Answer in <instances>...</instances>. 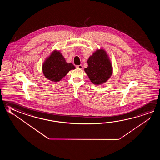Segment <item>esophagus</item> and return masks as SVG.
I'll return each instance as SVG.
<instances>
[{
  "label": "esophagus",
  "mask_w": 160,
  "mask_h": 160,
  "mask_svg": "<svg viewBox=\"0 0 160 160\" xmlns=\"http://www.w3.org/2000/svg\"><path fill=\"white\" fill-rule=\"evenodd\" d=\"M76 68H79V69H82V66L81 65H77L76 66Z\"/></svg>",
  "instance_id": "esophagus-1"
}]
</instances>
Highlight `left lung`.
<instances>
[{
  "mask_svg": "<svg viewBox=\"0 0 160 160\" xmlns=\"http://www.w3.org/2000/svg\"><path fill=\"white\" fill-rule=\"evenodd\" d=\"M88 66L84 71L92 84L101 85L107 82L113 73L112 63L105 50L97 51L88 60Z\"/></svg>",
  "mask_w": 160,
  "mask_h": 160,
  "instance_id": "1",
  "label": "left lung"
}]
</instances>
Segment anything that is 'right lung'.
I'll return each instance as SVG.
<instances>
[{"instance_id": "obj_1", "label": "right lung", "mask_w": 160, "mask_h": 160, "mask_svg": "<svg viewBox=\"0 0 160 160\" xmlns=\"http://www.w3.org/2000/svg\"><path fill=\"white\" fill-rule=\"evenodd\" d=\"M75 67L71 63H67L60 51L54 50L45 60L42 65V71L45 78L51 81L58 82Z\"/></svg>"}]
</instances>
